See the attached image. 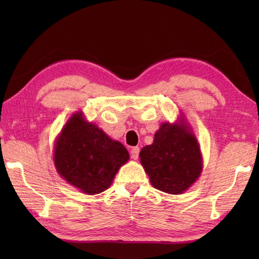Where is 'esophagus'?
<instances>
[{"label":"esophagus","mask_w":259,"mask_h":259,"mask_svg":"<svg viewBox=\"0 0 259 259\" xmlns=\"http://www.w3.org/2000/svg\"><path fill=\"white\" fill-rule=\"evenodd\" d=\"M139 151H140L139 147H134L133 149H131L130 155H131V158H133L134 160H137V159H138V157H139Z\"/></svg>","instance_id":"obj_1"}]
</instances>
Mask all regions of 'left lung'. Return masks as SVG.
<instances>
[{
  "instance_id": "8db88e82",
  "label": "left lung",
  "mask_w": 259,
  "mask_h": 259,
  "mask_svg": "<svg viewBox=\"0 0 259 259\" xmlns=\"http://www.w3.org/2000/svg\"><path fill=\"white\" fill-rule=\"evenodd\" d=\"M139 157L151 185L170 195L184 194L202 171L200 146L184 114L174 123H162Z\"/></svg>"
}]
</instances>
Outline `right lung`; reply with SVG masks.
Wrapping results in <instances>:
<instances>
[{
    "mask_svg": "<svg viewBox=\"0 0 259 259\" xmlns=\"http://www.w3.org/2000/svg\"><path fill=\"white\" fill-rule=\"evenodd\" d=\"M129 158L121 142L88 122L82 111L71 115L54 142L53 161L58 174L87 195L108 189Z\"/></svg>",
    "mask_w": 259,
    "mask_h": 259,
    "instance_id": "right-lung-1",
    "label": "right lung"
}]
</instances>
